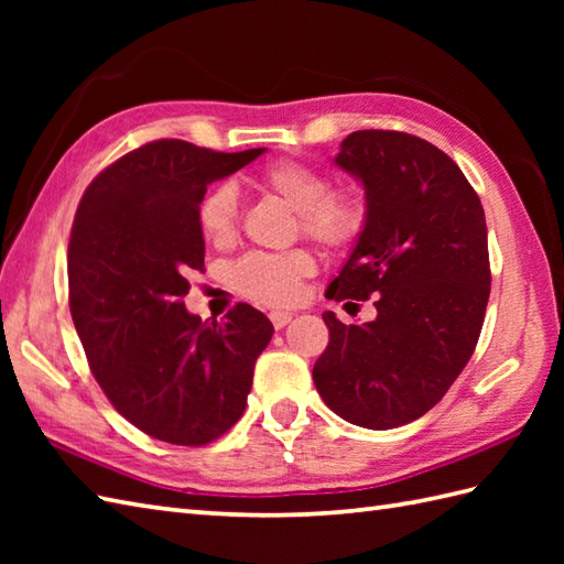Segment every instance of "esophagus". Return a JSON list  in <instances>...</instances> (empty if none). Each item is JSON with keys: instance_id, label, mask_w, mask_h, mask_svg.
<instances>
[{"instance_id": "obj_1", "label": "esophagus", "mask_w": 564, "mask_h": 564, "mask_svg": "<svg viewBox=\"0 0 564 564\" xmlns=\"http://www.w3.org/2000/svg\"><path fill=\"white\" fill-rule=\"evenodd\" d=\"M269 319L273 322L275 329H283L293 319V313H289V310H271Z\"/></svg>"}]
</instances>
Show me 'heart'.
Here are the masks:
<instances>
[{"label":"heart","instance_id":"1","mask_svg":"<svg viewBox=\"0 0 564 564\" xmlns=\"http://www.w3.org/2000/svg\"><path fill=\"white\" fill-rule=\"evenodd\" d=\"M261 186L301 213L303 232L327 247H344L361 227V215L351 200L334 198L332 178L313 164L279 160L261 172ZM237 227V194L230 184L213 186L198 206V230L210 245H227ZM315 273V259L305 249L251 251L230 269V285L263 305H289L301 295V285Z\"/></svg>","mask_w":564,"mask_h":564}]
</instances>
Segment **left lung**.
<instances>
[{
	"mask_svg": "<svg viewBox=\"0 0 564 564\" xmlns=\"http://www.w3.org/2000/svg\"><path fill=\"white\" fill-rule=\"evenodd\" d=\"M364 184L366 218L329 301H368L366 325L322 319L329 344L313 368L334 414L394 429L426 414L470 361L489 301L482 203L460 166L398 130H356L334 158Z\"/></svg>",
	"mask_w": 564,
	"mask_h": 564,
	"instance_id": "left-lung-1",
	"label": "left lung"
}]
</instances>
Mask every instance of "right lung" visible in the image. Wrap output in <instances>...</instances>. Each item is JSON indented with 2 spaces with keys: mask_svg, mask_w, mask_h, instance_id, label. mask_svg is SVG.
I'll return each mask as SVG.
<instances>
[{
  "mask_svg": "<svg viewBox=\"0 0 564 564\" xmlns=\"http://www.w3.org/2000/svg\"><path fill=\"white\" fill-rule=\"evenodd\" d=\"M263 152L148 142L94 178L72 223L69 313L91 373L130 424L174 446H206L242 416L271 341L273 325L247 303L225 322L182 303L206 254L198 206L208 184Z\"/></svg>",
  "mask_w": 564,
  "mask_h": 564,
  "instance_id": "right-lung-1",
  "label": "right lung"
}]
</instances>
